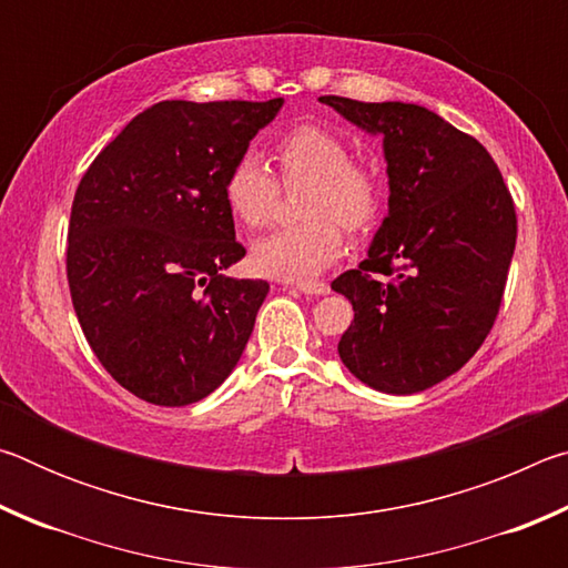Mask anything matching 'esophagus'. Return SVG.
Wrapping results in <instances>:
<instances>
[{"label":"esophagus","instance_id":"esophagus-1","mask_svg":"<svg viewBox=\"0 0 568 568\" xmlns=\"http://www.w3.org/2000/svg\"><path fill=\"white\" fill-rule=\"evenodd\" d=\"M295 287L305 295H328L331 293L328 283H297Z\"/></svg>","mask_w":568,"mask_h":568}]
</instances>
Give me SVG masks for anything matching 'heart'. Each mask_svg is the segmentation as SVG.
<instances>
[{
    "instance_id": "b5f03b06",
    "label": "heart",
    "mask_w": 568,
    "mask_h": 568,
    "mask_svg": "<svg viewBox=\"0 0 568 568\" xmlns=\"http://www.w3.org/2000/svg\"><path fill=\"white\" fill-rule=\"evenodd\" d=\"M273 160L285 187L307 185L301 225L281 227L255 240L253 267L281 281H311L331 267L345 250L341 225L348 233H368L386 203V180L378 165L351 158V142L323 124H295L275 140ZM225 205L237 223L263 227L281 200L271 168L243 152L223 180Z\"/></svg>"
}]
</instances>
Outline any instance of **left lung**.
Instances as JSON below:
<instances>
[{"label":"left lung","mask_w":568,"mask_h":568,"mask_svg":"<svg viewBox=\"0 0 568 568\" xmlns=\"http://www.w3.org/2000/svg\"><path fill=\"white\" fill-rule=\"evenodd\" d=\"M321 102L381 134L390 187L368 257L331 285L355 313L341 361L365 386L410 396L464 368L494 328L516 247L511 192L476 138L420 104Z\"/></svg>","instance_id":"obj_1"}]
</instances>
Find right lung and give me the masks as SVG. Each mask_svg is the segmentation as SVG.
Here are the masks:
<instances>
[{"instance_id": "right-lung-1", "label": "right lung", "mask_w": 568, "mask_h": 568, "mask_svg": "<svg viewBox=\"0 0 568 568\" xmlns=\"http://www.w3.org/2000/svg\"><path fill=\"white\" fill-rule=\"evenodd\" d=\"M267 102L165 100L140 112L80 180L67 281L104 371L155 406L210 396L243 355L271 285L223 275L245 257L223 180Z\"/></svg>"}]
</instances>
